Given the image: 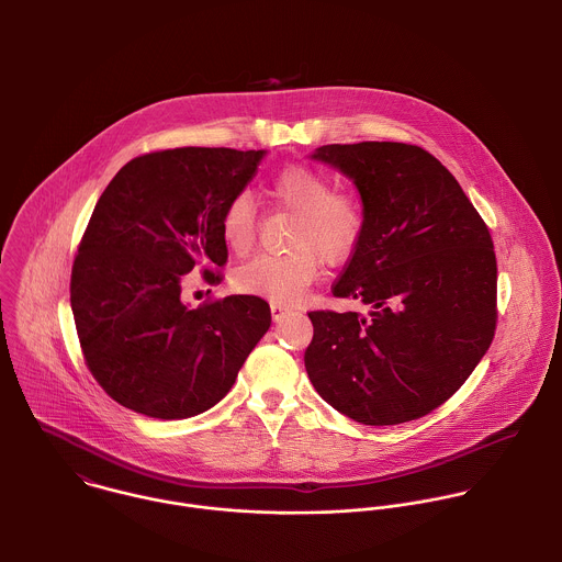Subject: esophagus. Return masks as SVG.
I'll list each match as a JSON object with an SVG mask.
<instances>
[{
    "mask_svg": "<svg viewBox=\"0 0 562 562\" xmlns=\"http://www.w3.org/2000/svg\"><path fill=\"white\" fill-rule=\"evenodd\" d=\"M290 310L281 303H270V314H272V321H279L283 314H288Z\"/></svg>",
    "mask_w": 562,
    "mask_h": 562,
    "instance_id": "esophagus-1",
    "label": "esophagus"
}]
</instances>
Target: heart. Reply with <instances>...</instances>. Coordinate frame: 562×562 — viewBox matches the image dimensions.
I'll return each mask as SVG.
<instances>
[{"instance_id":"b5f03b06","label":"heart","mask_w":562,"mask_h":562,"mask_svg":"<svg viewBox=\"0 0 562 562\" xmlns=\"http://www.w3.org/2000/svg\"><path fill=\"white\" fill-rule=\"evenodd\" d=\"M272 199L296 214L288 252H261L234 272V285L244 294L274 303H294L318 274L324 261L348 257L363 234V207L346 192H333L326 175L310 166H285L270 186ZM257 232V207L248 192H238L221 216V236L234 252H246Z\"/></svg>"}]
</instances>
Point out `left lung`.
Listing matches in <instances>:
<instances>
[{"label": "left lung", "mask_w": 562, "mask_h": 562, "mask_svg": "<svg viewBox=\"0 0 562 562\" xmlns=\"http://www.w3.org/2000/svg\"><path fill=\"white\" fill-rule=\"evenodd\" d=\"M312 160L337 168L361 196L363 234L333 296L368 312L310 314V381L355 422L417 419L448 401L491 346L488 229L452 172L415 145H324Z\"/></svg>", "instance_id": "8db88e82"}]
</instances>
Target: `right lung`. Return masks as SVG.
I'll use <instances>...</instances> for the list:
<instances>
[{"label": "right lung", "mask_w": 562, "mask_h": 562, "mask_svg": "<svg viewBox=\"0 0 562 562\" xmlns=\"http://www.w3.org/2000/svg\"><path fill=\"white\" fill-rule=\"evenodd\" d=\"M266 151L181 147L127 161L99 196L71 272L86 363L110 398L149 417L186 419L223 401L270 328L259 296L192 310L181 279L225 266V205Z\"/></svg>", "instance_id": "add662e5"}]
</instances>
